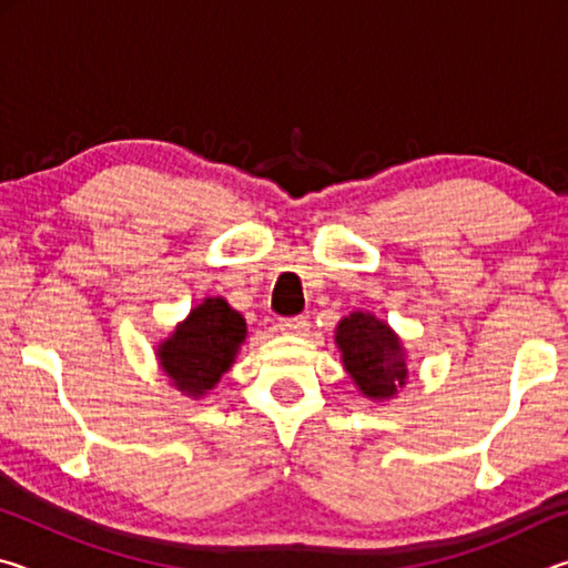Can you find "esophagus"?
<instances>
[{"instance_id": "34e87169", "label": "esophagus", "mask_w": 568, "mask_h": 568, "mask_svg": "<svg viewBox=\"0 0 568 568\" xmlns=\"http://www.w3.org/2000/svg\"><path fill=\"white\" fill-rule=\"evenodd\" d=\"M277 331L281 333H287V335H305L307 331V318L305 315H293V318H281L275 325Z\"/></svg>"}]
</instances>
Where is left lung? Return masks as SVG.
Masks as SVG:
<instances>
[{
  "label": "left lung",
  "instance_id": "8db88e82",
  "mask_svg": "<svg viewBox=\"0 0 568 568\" xmlns=\"http://www.w3.org/2000/svg\"><path fill=\"white\" fill-rule=\"evenodd\" d=\"M343 365L368 398H390L408 378L406 353L383 321L371 313H351L335 331Z\"/></svg>",
  "mask_w": 568,
  "mask_h": 568
}]
</instances>
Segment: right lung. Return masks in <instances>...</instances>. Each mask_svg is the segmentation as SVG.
I'll list each match as a JSON object with an SVG mask.
<instances>
[{
	"label": "right lung",
	"mask_w": 568,
	"mask_h": 568,
	"mask_svg": "<svg viewBox=\"0 0 568 568\" xmlns=\"http://www.w3.org/2000/svg\"><path fill=\"white\" fill-rule=\"evenodd\" d=\"M245 341V321L223 297H207L178 325L172 338L160 345V363L180 390L200 396L215 386L230 368L240 343Z\"/></svg>",
	"instance_id": "right-lung-1"
}]
</instances>
